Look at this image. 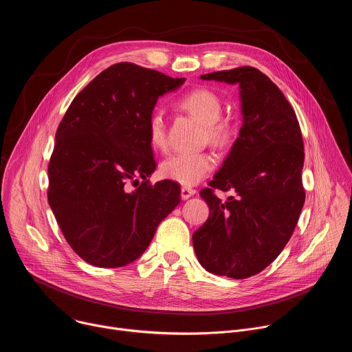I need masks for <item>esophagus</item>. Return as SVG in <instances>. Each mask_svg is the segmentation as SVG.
<instances>
[{"instance_id":"34e87169","label":"esophagus","mask_w":352,"mask_h":352,"mask_svg":"<svg viewBox=\"0 0 352 352\" xmlns=\"http://www.w3.org/2000/svg\"><path fill=\"white\" fill-rule=\"evenodd\" d=\"M195 193H196V190H195L193 188H189V186H182V188H181V197H182L184 200L189 199V197L193 196Z\"/></svg>"}]
</instances>
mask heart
<instances>
[{
    "label": "heart",
    "mask_w": 352,
    "mask_h": 352,
    "mask_svg": "<svg viewBox=\"0 0 352 352\" xmlns=\"http://www.w3.org/2000/svg\"><path fill=\"white\" fill-rule=\"evenodd\" d=\"M179 106L205 125L208 139L216 146H224L232 136V126L221 120L223 104L220 97L208 87H196L179 100ZM147 138L155 148L167 147L166 118L162 110H155L147 121ZM216 160L208 152H175L167 156L160 164L163 178L190 186L204 179L213 168Z\"/></svg>",
    "instance_id": "obj_1"
}]
</instances>
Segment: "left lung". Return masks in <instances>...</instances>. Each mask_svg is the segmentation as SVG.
Listing matches in <instances>:
<instances>
[{
    "label": "left lung",
    "instance_id": "8db88e82",
    "mask_svg": "<svg viewBox=\"0 0 352 352\" xmlns=\"http://www.w3.org/2000/svg\"><path fill=\"white\" fill-rule=\"evenodd\" d=\"M200 78L239 86L243 122L221 168L200 190L210 214L192 236L195 254L213 274L246 278L280 255L302 210V133L283 91L259 69L239 67ZM216 188L236 196L221 203Z\"/></svg>",
    "mask_w": 352,
    "mask_h": 352
}]
</instances>
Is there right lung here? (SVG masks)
<instances>
[{"mask_svg": "<svg viewBox=\"0 0 352 352\" xmlns=\"http://www.w3.org/2000/svg\"><path fill=\"white\" fill-rule=\"evenodd\" d=\"M184 82L120 63L72 100L56 133L47 197L67 242L85 262L122 267L136 261L181 202L177 182L147 179L156 170L147 121L157 98ZM129 183L140 186L129 192Z\"/></svg>", "mask_w": 352, "mask_h": 352, "instance_id": "right-lung-1", "label": "right lung"}]
</instances>
